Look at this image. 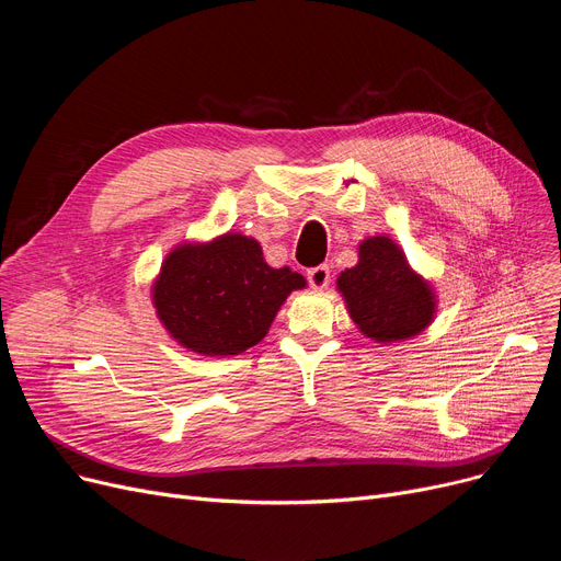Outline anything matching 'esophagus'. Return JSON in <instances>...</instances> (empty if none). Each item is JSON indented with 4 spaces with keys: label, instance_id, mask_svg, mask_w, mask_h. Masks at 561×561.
<instances>
[{
    "label": "esophagus",
    "instance_id": "34e87169",
    "mask_svg": "<svg viewBox=\"0 0 561 561\" xmlns=\"http://www.w3.org/2000/svg\"><path fill=\"white\" fill-rule=\"evenodd\" d=\"M307 277H309V284L316 290H322V288H328V284H330V268H328V265H316V268H311L307 273Z\"/></svg>",
    "mask_w": 561,
    "mask_h": 561
}]
</instances>
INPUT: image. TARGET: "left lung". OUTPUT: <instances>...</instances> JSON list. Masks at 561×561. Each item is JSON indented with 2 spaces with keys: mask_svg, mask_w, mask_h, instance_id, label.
<instances>
[{
  "mask_svg": "<svg viewBox=\"0 0 561 561\" xmlns=\"http://www.w3.org/2000/svg\"><path fill=\"white\" fill-rule=\"evenodd\" d=\"M359 261L336 277V288L357 330L381 345H398L423 334L436 318L438 296L389 233L368 236Z\"/></svg>",
  "mask_w": 561,
  "mask_h": 561,
  "instance_id": "obj_1",
  "label": "left lung"
}]
</instances>
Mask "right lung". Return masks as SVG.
Instances as JSON below:
<instances>
[{"instance_id":"add662e5","label":"right lung","mask_w":561,"mask_h":561,"mask_svg":"<svg viewBox=\"0 0 561 561\" xmlns=\"http://www.w3.org/2000/svg\"><path fill=\"white\" fill-rule=\"evenodd\" d=\"M307 279L265 263L256 239L225 231L182 241L163 259L150 286L168 336L202 357H233L263 341L293 290Z\"/></svg>"}]
</instances>
